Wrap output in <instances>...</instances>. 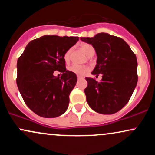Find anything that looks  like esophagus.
Returning a JSON list of instances; mask_svg holds the SVG:
<instances>
[{
  "label": "esophagus",
  "instance_id": "34e87169",
  "mask_svg": "<svg viewBox=\"0 0 155 155\" xmlns=\"http://www.w3.org/2000/svg\"><path fill=\"white\" fill-rule=\"evenodd\" d=\"M77 79H82V77H81V76H77Z\"/></svg>",
  "mask_w": 155,
  "mask_h": 155
}]
</instances>
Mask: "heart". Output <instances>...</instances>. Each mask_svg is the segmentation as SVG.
Listing matches in <instances>:
<instances>
[{
    "label": "heart",
    "instance_id": "1",
    "mask_svg": "<svg viewBox=\"0 0 155 155\" xmlns=\"http://www.w3.org/2000/svg\"><path fill=\"white\" fill-rule=\"evenodd\" d=\"M81 49L87 54L88 56H92L95 54V49L90 44H81ZM71 49H68L64 54V60L65 62H68L71 58ZM90 67L86 65H77V64H73L68 67L69 71L74 73L78 76H84L90 71Z\"/></svg>",
    "mask_w": 155,
    "mask_h": 155
}]
</instances>
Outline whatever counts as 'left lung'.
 Masks as SVG:
<instances>
[{"mask_svg":"<svg viewBox=\"0 0 155 155\" xmlns=\"http://www.w3.org/2000/svg\"><path fill=\"white\" fill-rule=\"evenodd\" d=\"M81 40L95 48L97 65L92 75H102L97 82L86 77V99L92 110L103 114H112L127 104L137 82L136 56L122 38L106 33Z\"/></svg>","mask_w":155,"mask_h":155,"instance_id":"1","label":"left lung"}]
</instances>
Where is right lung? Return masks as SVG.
<instances>
[{"mask_svg": "<svg viewBox=\"0 0 155 155\" xmlns=\"http://www.w3.org/2000/svg\"><path fill=\"white\" fill-rule=\"evenodd\" d=\"M79 37L44 35L31 41L17 60V84L30 109L44 118L65 113L77 77L66 70L64 54ZM61 73V78L54 71Z\"/></svg>", "mask_w": 155, "mask_h": 155, "instance_id": "right-lung-1", "label": "right lung"}]
</instances>
